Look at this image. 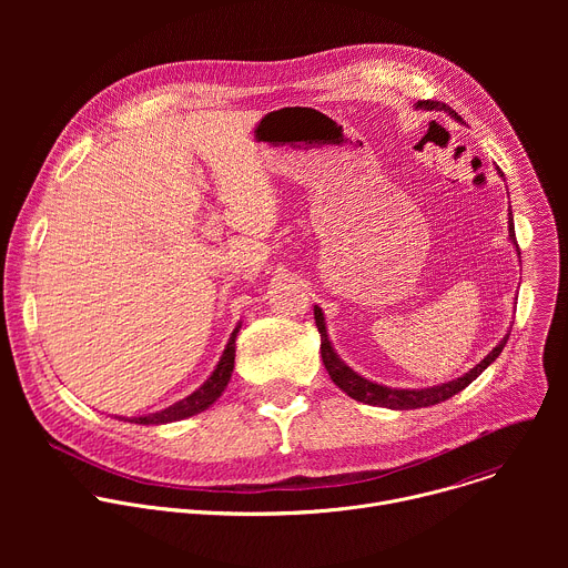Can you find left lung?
<instances>
[{"mask_svg": "<svg viewBox=\"0 0 568 568\" xmlns=\"http://www.w3.org/2000/svg\"><path fill=\"white\" fill-rule=\"evenodd\" d=\"M416 108L420 110H445L449 112L454 119H456V112H452L445 103L440 101H418ZM499 175L504 178V173L499 171ZM510 240L517 245V237H515V222H513V211H510ZM519 252V247H517ZM314 323L318 328V335H321V359H323V366H326L331 379L346 393L351 395L353 399L357 402H364V404H373V407H386V409H399V412H407V409H420V407H432V404H438V402H445L449 399L452 395H456L458 390H463L465 386H469L485 368H488L504 351L506 342L510 335H506L497 348H493V353L488 357H483L480 364H476L471 371H467L463 377L458 379H452L447 384H438V386H432V388H388V386H382V384H375L362 375H357L351 366H346L339 355L335 353V348L331 346V339H328V333H326V318H323V312L321 307L314 305Z\"/></svg>", "mask_w": 568, "mask_h": 568, "instance_id": "left-lung-1", "label": "left lung"}]
</instances>
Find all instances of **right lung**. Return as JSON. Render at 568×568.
Here are the masks:
<instances>
[{
  "label": "right lung",
  "instance_id": "right-lung-1",
  "mask_svg": "<svg viewBox=\"0 0 568 568\" xmlns=\"http://www.w3.org/2000/svg\"><path fill=\"white\" fill-rule=\"evenodd\" d=\"M240 331V323L235 326V331L229 337V344L215 366V371L211 373V377L197 388L193 390L189 397L175 402L173 407L164 409V412H156V414H148V416H139V418H130L128 423L134 425H166V423H175V420H184L191 418L195 414H202L204 409H209L211 404L222 395V390L226 388L231 373H233V359H235V337ZM125 420V418H119Z\"/></svg>",
  "mask_w": 568,
  "mask_h": 568
}]
</instances>
